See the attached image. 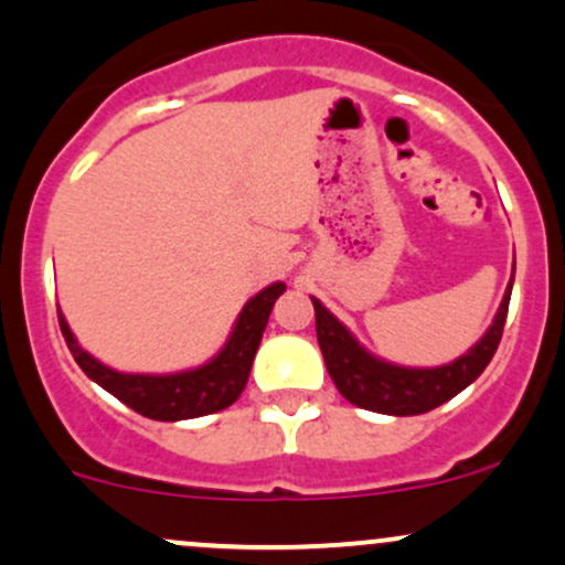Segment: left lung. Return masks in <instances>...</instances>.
<instances>
[{
    "label": "left lung",
    "instance_id": "left-lung-1",
    "mask_svg": "<svg viewBox=\"0 0 565 565\" xmlns=\"http://www.w3.org/2000/svg\"><path fill=\"white\" fill-rule=\"evenodd\" d=\"M510 295L512 281L510 289L504 292L491 330L482 334V340L472 351H467L456 362L445 364V367L434 370L396 367V364L375 359L373 353H367L353 340V334L316 297H311L316 311V338H319V349L324 353L327 373H330L338 392L351 405L364 407V411L383 415L429 413L443 402L454 399L458 392H463L488 367L495 349H499L501 332H504Z\"/></svg>",
    "mask_w": 565,
    "mask_h": 565
}]
</instances>
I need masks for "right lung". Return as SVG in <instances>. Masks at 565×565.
Masks as SVG:
<instances>
[{"mask_svg":"<svg viewBox=\"0 0 565 565\" xmlns=\"http://www.w3.org/2000/svg\"><path fill=\"white\" fill-rule=\"evenodd\" d=\"M287 284L276 281L259 295H254L235 321L231 340L209 364L188 373L173 375H128L109 370L88 351H83L74 340L66 319L58 311L61 334L66 338L74 362L83 367V373L107 388L111 396L128 405L145 418L152 420H188L201 415L225 411L238 399L249 381L254 353L259 349L265 324L273 311V302L284 295Z\"/></svg>","mask_w":565,"mask_h":565,"instance_id":"1","label":"right lung"}]
</instances>
